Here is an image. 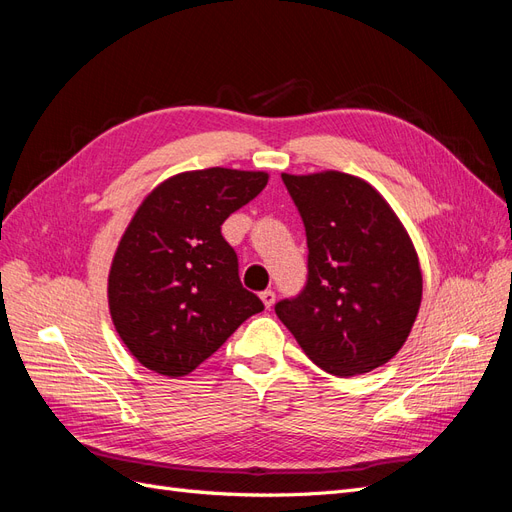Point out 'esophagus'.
I'll list each match as a JSON object with an SVG mask.
<instances>
[{
  "label": "esophagus",
  "instance_id": "obj_1",
  "mask_svg": "<svg viewBox=\"0 0 512 512\" xmlns=\"http://www.w3.org/2000/svg\"><path fill=\"white\" fill-rule=\"evenodd\" d=\"M260 301L265 303V307H267V309H271V307H273V303H275V292H273V290L260 292Z\"/></svg>",
  "mask_w": 512,
  "mask_h": 512
}]
</instances>
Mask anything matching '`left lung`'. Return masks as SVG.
I'll use <instances>...</instances> for the list:
<instances>
[{
  "instance_id": "obj_1",
  "label": "left lung",
  "mask_w": 512,
  "mask_h": 512,
  "mask_svg": "<svg viewBox=\"0 0 512 512\" xmlns=\"http://www.w3.org/2000/svg\"><path fill=\"white\" fill-rule=\"evenodd\" d=\"M307 235V284L275 314L320 369L367 374L406 344L423 299L408 230L361 177L282 173Z\"/></svg>"
}]
</instances>
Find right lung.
Instances as JSON below:
<instances>
[{
    "instance_id": "right-lung-1",
    "label": "right lung",
    "mask_w": 512,
    "mask_h": 512,
    "mask_svg": "<svg viewBox=\"0 0 512 512\" xmlns=\"http://www.w3.org/2000/svg\"><path fill=\"white\" fill-rule=\"evenodd\" d=\"M267 181L262 170H185L158 183L132 215L108 271V309L143 367L188 376L265 309L241 286L220 228Z\"/></svg>"
}]
</instances>
